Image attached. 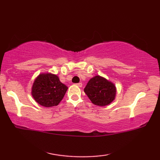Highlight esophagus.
I'll return each mask as SVG.
<instances>
[{
	"label": "esophagus",
	"instance_id": "esophagus-1",
	"mask_svg": "<svg viewBox=\"0 0 160 160\" xmlns=\"http://www.w3.org/2000/svg\"><path fill=\"white\" fill-rule=\"evenodd\" d=\"M76 85H78V87H80V88H81V87L82 86V82H79V83H77Z\"/></svg>",
	"mask_w": 160,
	"mask_h": 160
}]
</instances>
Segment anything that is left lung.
<instances>
[{"label":"left lung","instance_id":"left-lung-1","mask_svg":"<svg viewBox=\"0 0 160 160\" xmlns=\"http://www.w3.org/2000/svg\"><path fill=\"white\" fill-rule=\"evenodd\" d=\"M84 92L94 104L104 107L114 100L116 89L114 84L106 78L97 75L89 80Z\"/></svg>","mask_w":160,"mask_h":160}]
</instances>
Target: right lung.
<instances>
[{
    "mask_svg": "<svg viewBox=\"0 0 160 160\" xmlns=\"http://www.w3.org/2000/svg\"><path fill=\"white\" fill-rule=\"evenodd\" d=\"M68 87L62 83L56 75L39 74L33 83L32 95L38 104L45 107L57 106L63 99Z\"/></svg>",
    "mask_w": 160,
    "mask_h": 160,
    "instance_id": "obj_1",
    "label": "right lung"
}]
</instances>
